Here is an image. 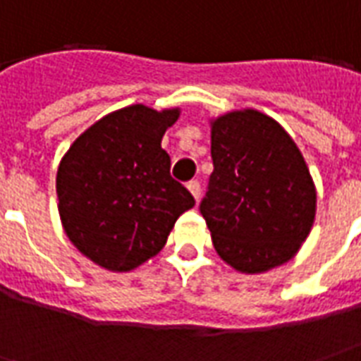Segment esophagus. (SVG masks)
<instances>
[{
	"mask_svg": "<svg viewBox=\"0 0 361 361\" xmlns=\"http://www.w3.org/2000/svg\"><path fill=\"white\" fill-rule=\"evenodd\" d=\"M188 189H189V193L193 195V199L199 201V197H201V185H199V181H189Z\"/></svg>",
	"mask_w": 361,
	"mask_h": 361,
	"instance_id": "obj_1",
	"label": "esophagus"
}]
</instances>
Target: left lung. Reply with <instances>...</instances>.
Masks as SVG:
<instances>
[{"label": "left lung", "instance_id": "8db88e82", "mask_svg": "<svg viewBox=\"0 0 361 361\" xmlns=\"http://www.w3.org/2000/svg\"><path fill=\"white\" fill-rule=\"evenodd\" d=\"M214 170L201 214L220 259L243 274L288 263L307 240L317 191L276 119L242 108L209 119Z\"/></svg>", "mask_w": 361, "mask_h": 361}]
</instances>
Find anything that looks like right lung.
Returning <instances> with one entry per match:
<instances>
[{"instance_id": "right-lung-1", "label": "right lung", "mask_w": 361, "mask_h": 361, "mask_svg": "<svg viewBox=\"0 0 361 361\" xmlns=\"http://www.w3.org/2000/svg\"><path fill=\"white\" fill-rule=\"evenodd\" d=\"M180 108L131 104L85 129L58 166L63 232L82 255L111 272L133 271L166 245L195 199L170 176L162 147Z\"/></svg>"}]
</instances>
